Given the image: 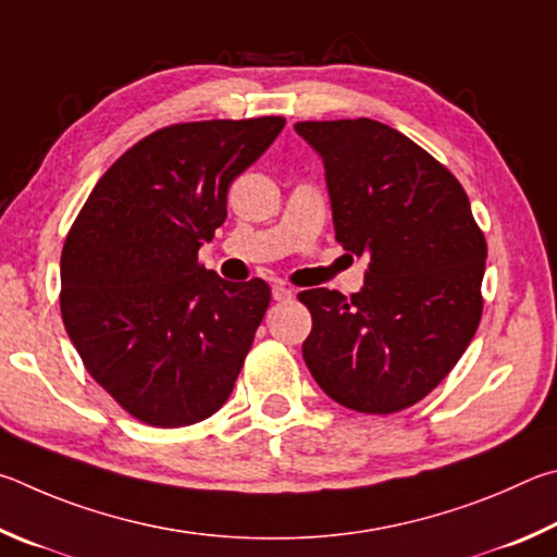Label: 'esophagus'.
Listing matches in <instances>:
<instances>
[{
  "mask_svg": "<svg viewBox=\"0 0 557 557\" xmlns=\"http://www.w3.org/2000/svg\"><path fill=\"white\" fill-rule=\"evenodd\" d=\"M271 296H273V300H290L296 296V290L286 284H273Z\"/></svg>",
  "mask_w": 557,
  "mask_h": 557,
  "instance_id": "obj_1",
  "label": "esophagus"
}]
</instances>
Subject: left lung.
<instances>
[{
    "label": "left lung",
    "instance_id": "left-lung-1",
    "mask_svg": "<svg viewBox=\"0 0 557 557\" xmlns=\"http://www.w3.org/2000/svg\"><path fill=\"white\" fill-rule=\"evenodd\" d=\"M325 165L335 237L369 257L367 284L298 294L313 315L304 359L359 413H396L450 374L482 320L486 239L460 181L382 122H298Z\"/></svg>",
    "mask_w": 557,
    "mask_h": 557
}]
</instances>
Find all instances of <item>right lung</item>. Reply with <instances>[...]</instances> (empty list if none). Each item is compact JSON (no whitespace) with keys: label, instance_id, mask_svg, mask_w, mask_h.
Returning <instances> with one entry per match:
<instances>
[{"label":"right lung","instance_id":"right-lung-1","mask_svg":"<svg viewBox=\"0 0 557 557\" xmlns=\"http://www.w3.org/2000/svg\"><path fill=\"white\" fill-rule=\"evenodd\" d=\"M284 116L183 122L116 159L61 253V315L90 376L136 421L193 425L220 411L267 313V281L198 261L227 218V190Z\"/></svg>","mask_w":557,"mask_h":557}]
</instances>
